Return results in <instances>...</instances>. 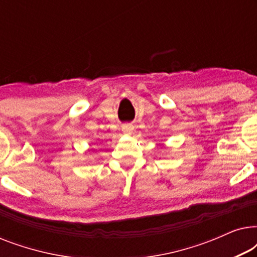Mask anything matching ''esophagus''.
Masks as SVG:
<instances>
[{"instance_id":"1","label":"esophagus","mask_w":257,"mask_h":257,"mask_svg":"<svg viewBox=\"0 0 257 257\" xmlns=\"http://www.w3.org/2000/svg\"><path fill=\"white\" fill-rule=\"evenodd\" d=\"M121 130L125 135H131V133L133 132V126L131 124H125V125H122Z\"/></svg>"}]
</instances>
